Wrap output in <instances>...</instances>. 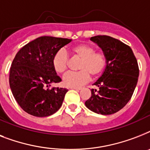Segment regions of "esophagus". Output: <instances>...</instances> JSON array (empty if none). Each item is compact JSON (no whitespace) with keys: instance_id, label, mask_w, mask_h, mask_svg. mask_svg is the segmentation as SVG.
<instances>
[{"instance_id":"obj_1","label":"esophagus","mask_w":150,"mask_h":150,"mask_svg":"<svg viewBox=\"0 0 150 150\" xmlns=\"http://www.w3.org/2000/svg\"><path fill=\"white\" fill-rule=\"evenodd\" d=\"M71 89H76V90H81L82 88H81V87H71Z\"/></svg>"}]
</instances>
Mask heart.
Returning <instances> with one entry per match:
<instances>
[{
  "label": "heart",
  "instance_id": "1",
  "mask_svg": "<svg viewBox=\"0 0 150 150\" xmlns=\"http://www.w3.org/2000/svg\"><path fill=\"white\" fill-rule=\"evenodd\" d=\"M95 47L86 43H80L71 48V52L80 59L78 64L79 71L68 72L64 76V83L71 87H78L85 84L90 75L96 77L104 71L107 64V58L103 51H95ZM68 55L60 50L53 57V66L57 73H64L68 67Z\"/></svg>",
  "mask_w": 150,
  "mask_h": 150
}]
</instances>
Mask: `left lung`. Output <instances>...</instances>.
Segmentation results:
<instances>
[{
	"mask_svg": "<svg viewBox=\"0 0 150 150\" xmlns=\"http://www.w3.org/2000/svg\"><path fill=\"white\" fill-rule=\"evenodd\" d=\"M91 40L100 46L107 58L102 76L93 85L85 104L90 110L109 115L119 111L131 100L137 85L139 69L129 46L109 36H96Z\"/></svg>",
	"mask_w": 150,
	"mask_h": 150,
	"instance_id": "8db88e82",
	"label": "left lung"
}]
</instances>
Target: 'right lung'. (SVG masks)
I'll return each mask as SVG.
<instances>
[{"instance_id":"add662e5","label":"right lung","mask_w":150,"mask_h":150,"mask_svg":"<svg viewBox=\"0 0 150 150\" xmlns=\"http://www.w3.org/2000/svg\"><path fill=\"white\" fill-rule=\"evenodd\" d=\"M70 39L40 36L22 47L10 68L9 84L15 100L28 114L47 117L60 109L68 89L50 88L61 79L53 66L54 54Z\"/></svg>"}]
</instances>
